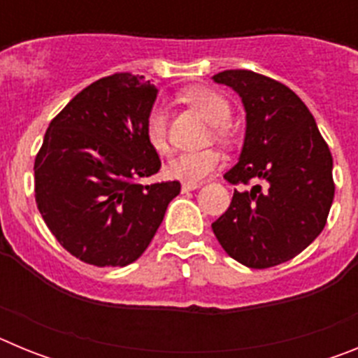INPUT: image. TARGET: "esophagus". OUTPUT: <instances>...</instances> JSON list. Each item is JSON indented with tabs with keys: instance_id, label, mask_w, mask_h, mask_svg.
Returning <instances> with one entry per match:
<instances>
[{
	"instance_id": "obj_1",
	"label": "esophagus",
	"mask_w": 358,
	"mask_h": 358,
	"mask_svg": "<svg viewBox=\"0 0 358 358\" xmlns=\"http://www.w3.org/2000/svg\"><path fill=\"white\" fill-rule=\"evenodd\" d=\"M202 182H182L181 185V189L182 192H192V189H197L201 188Z\"/></svg>"
}]
</instances>
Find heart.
<instances>
[{"label":"heart","mask_w":358,"mask_h":358,"mask_svg":"<svg viewBox=\"0 0 358 358\" xmlns=\"http://www.w3.org/2000/svg\"><path fill=\"white\" fill-rule=\"evenodd\" d=\"M182 98L213 125V134L218 140L229 138V129H227L226 122L231 116V103L227 102V98L210 87H192L182 93ZM145 136L157 154L161 156L169 154L166 107L163 103H154L148 109L147 118H145ZM220 164H222V154L217 148L188 150L176 156L166 164V173L186 182H201Z\"/></svg>","instance_id":"b5f03b06"}]
</instances>
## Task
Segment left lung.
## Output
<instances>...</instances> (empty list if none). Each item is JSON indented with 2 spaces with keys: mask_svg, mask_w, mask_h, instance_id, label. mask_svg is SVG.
Returning a JSON list of instances; mask_svg holds the SVG:
<instances>
[{
  "mask_svg": "<svg viewBox=\"0 0 358 358\" xmlns=\"http://www.w3.org/2000/svg\"><path fill=\"white\" fill-rule=\"evenodd\" d=\"M213 80L240 94L248 122L238 163L224 179L256 185L235 189L211 229L245 267H274L324 229L335 194L330 148L308 107L285 84L249 69H226Z\"/></svg>",
  "mask_w": 358,
  "mask_h": 358,
  "instance_id": "left-lung-1",
  "label": "left lung"
}]
</instances>
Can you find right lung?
Masks as SVG:
<instances>
[{"label": "right lung", "mask_w": 358, "mask_h": 358, "mask_svg": "<svg viewBox=\"0 0 358 358\" xmlns=\"http://www.w3.org/2000/svg\"><path fill=\"white\" fill-rule=\"evenodd\" d=\"M157 87L115 73L82 90L52 120L37 152L36 202L57 242L96 267L140 258L161 226L179 181L140 185L161 159L145 136Z\"/></svg>", "instance_id": "right-lung-1"}]
</instances>
